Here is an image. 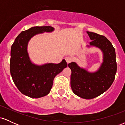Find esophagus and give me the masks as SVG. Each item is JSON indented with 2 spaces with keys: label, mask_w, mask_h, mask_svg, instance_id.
I'll list each match as a JSON object with an SVG mask.
<instances>
[{
  "label": "esophagus",
  "mask_w": 125,
  "mask_h": 125,
  "mask_svg": "<svg viewBox=\"0 0 125 125\" xmlns=\"http://www.w3.org/2000/svg\"><path fill=\"white\" fill-rule=\"evenodd\" d=\"M65 59L67 63H69L70 62H71L72 61V58H71V57H66Z\"/></svg>",
  "instance_id": "1"
}]
</instances>
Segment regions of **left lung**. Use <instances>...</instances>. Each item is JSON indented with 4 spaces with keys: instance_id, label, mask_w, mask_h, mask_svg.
Returning a JSON list of instances; mask_svg holds the SVG:
<instances>
[{
    "instance_id": "obj_1",
    "label": "left lung",
    "mask_w": 125,
    "mask_h": 125,
    "mask_svg": "<svg viewBox=\"0 0 125 125\" xmlns=\"http://www.w3.org/2000/svg\"><path fill=\"white\" fill-rule=\"evenodd\" d=\"M92 40L87 47L100 49L103 62L97 71L90 72L72 62L68 64L71 69V86L77 96L85 99L94 98L108 89L112 84L117 71L115 49L104 36L87 31Z\"/></svg>"
}]
</instances>
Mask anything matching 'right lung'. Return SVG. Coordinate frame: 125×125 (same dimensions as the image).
Segmentation results:
<instances>
[{"label": "right lung", "mask_w": 125, "mask_h": 125, "mask_svg": "<svg viewBox=\"0 0 125 125\" xmlns=\"http://www.w3.org/2000/svg\"><path fill=\"white\" fill-rule=\"evenodd\" d=\"M51 26H35L21 31L15 39L11 48L10 70L13 81L19 90L31 98L46 96L52 87L53 80L67 64L65 59L61 63L38 65L31 62L28 52V43L34 36L51 33Z\"/></svg>", "instance_id": "1"}]
</instances>
